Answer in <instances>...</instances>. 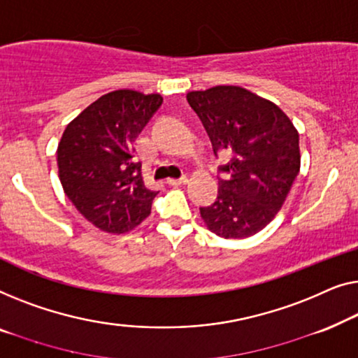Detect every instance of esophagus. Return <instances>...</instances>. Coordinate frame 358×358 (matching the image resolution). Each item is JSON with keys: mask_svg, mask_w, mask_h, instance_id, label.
<instances>
[{"mask_svg": "<svg viewBox=\"0 0 358 358\" xmlns=\"http://www.w3.org/2000/svg\"><path fill=\"white\" fill-rule=\"evenodd\" d=\"M167 183L170 186H180V185H185L188 183V177H181V178H169Z\"/></svg>", "mask_w": 358, "mask_h": 358, "instance_id": "esophagus-1", "label": "esophagus"}]
</instances>
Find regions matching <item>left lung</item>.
<instances>
[{
  "mask_svg": "<svg viewBox=\"0 0 358 358\" xmlns=\"http://www.w3.org/2000/svg\"><path fill=\"white\" fill-rule=\"evenodd\" d=\"M208 131L219 167L217 199L199 208L206 227L222 238H246L279 213L300 172L299 131L278 105L238 85H215L186 95Z\"/></svg>",
  "mask_w": 358,
  "mask_h": 358,
  "instance_id": "1",
  "label": "left lung"
}]
</instances>
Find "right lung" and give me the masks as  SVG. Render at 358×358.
Instances as JSON below:
<instances>
[{
    "label": "right lung",
    "instance_id": "add662e5",
    "mask_svg": "<svg viewBox=\"0 0 358 358\" xmlns=\"http://www.w3.org/2000/svg\"><path fill=\"white\" fill-rule=\"evenodd\" d=\"M164 99L120 89L83 110L58 144V175L76 209L95 227L127 234L150 214L157 191L144 185L134 143Z\"/></svg>",
    "mask_w": 358,
    "mask_h": 358
}]
</instances>
